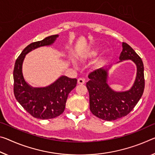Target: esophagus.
I'll return each instance as SVG.
<instances>
[{
    "label": "esophagus",
    "mask_w": 155,
    "mask_h": 155,
    "mask_svg": "<svg viewBox=\"0 0 155 155\" xmlns=\"http://www.w3.org/2000/svg\"><path fill=\"white\" fill-rule=\"evenodd\" d=\"M77 82H78V84H81V85H83V84H84V83H85V80L84 79V78H78Z\"/></svg>",
    "instance_id": "34e87169"
}]
</instances>
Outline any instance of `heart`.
Returning <instances> with one entry per match:
<instances>
[{
  "label": "heart",
  "mask_w": 155,
  "mask_h": 155,
  "mask_svg": "<svg viewBox=\"0 0 155 155\" xmlns=\"http://www.w3.org/2000/svg\"><path fill=\"white\" fill-rule=\"evenodd\" d=\"M98 51H99V50H98V49H94V50H89L87 51H85V53H83V54L81 56V57L82 58H87L93 57V56H94L97 54Z\"/></svg>",
  "instance_id": "b5f03b06"
}]
</instances>
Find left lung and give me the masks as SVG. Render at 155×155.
<instances>
[{
	"instance_id": "1",
	"label": "left lung",
	"mask_w": 155,
	"mask_h": 155,
	"mask_svg": "<svg viewBox=\"0 0 155 155\" xmlns=\"http://www.w3.org/2000/svg\"><path fill=\"white\" fill-rule=\"evenodd\" d=\"M119 62L132 60L137 66V76L129 90L117 92L107 83L110 68H102L91 72L86 86L90 95V109L96 117L105 121H114L126 116L142 97L145 87L143 63L140 56L128 44L122 43Z\"/></svg>"
}]
</instances>
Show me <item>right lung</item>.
<instances>
[{"mask_svg":"<svg viewBox=\"0 0 155 155\" xmlns=\"http://www.w3.org/2000/svg\"><path fill=\"white\" fill-rule=\"evenodd\" d=\"M58 37V34L51 35L29 44L19 55L14 65V93L16 99L27 112L37 119H53L62 114L68 94L77 83V78L61 76L48 86L33 87L23 77L22 68L27 54L40 47L52 45Z\"/></svg>","mask_w":155,"mask_h":155,"instance_id":"right-lung-1","label":"right lung"}]
</instances>
